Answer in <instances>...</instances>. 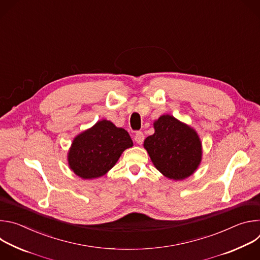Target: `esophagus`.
<instances>
[{
    "label": "esophagus",
    "mask_w": 260,
    "mask_h": 260,
    "mask_svg": "<svg viewBox=\"0 0 260 260\" xmlns=\"http://www.w3.org/2000/svg\"><path fill=\"white\" fill-rule=\"evenodd\" d=\"M135 141L137 144L141 145L144 141V134L142 132H137L136 135H135Z\"/></svg>",
    "instance_id": "esophagus-1"
}]
</instances>
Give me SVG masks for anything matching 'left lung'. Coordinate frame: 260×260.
Listing matches in <instances>:
<instances>
[{"instance_id":"left-lung-1","label":"left lung","mask_w":260,"mask_h":260,"mask_svg":"<svg viewBox=\"0 0 260 260\" xmlns=\"http://www.w3.org/2000/svg\"><path fill=\"white\" fill-rule=\"evenodd\" d=\"M154 134L144 147L154 167L167 178L183 180L192 175L202 160V142L197 132L172 115H162L154 123Z\"/></svg>"}]
</instances>
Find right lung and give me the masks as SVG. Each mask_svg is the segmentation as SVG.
<instances>
[{
	"instance_id": "obj_1",
	"label": "right lung",
	"mask_w": 260,
	"mask_h": 260,
	"mask_svg": "<svg viewBox=\"0 0 260 260\" xmlns=\"http://www.w3.org/2000/svg\"><path fill=\"white\" fill-rule=\"evenodd\" d=\"M132 146L133 141L125 129L109 120L98 121L74 139L68 153L70 169L82 179L102 177Z\"/></svg>"
}]
</instances>
